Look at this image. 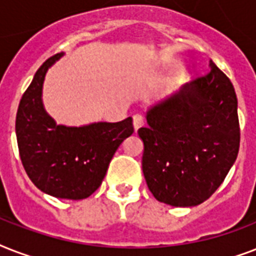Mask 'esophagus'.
<instances>
[{
  "mask_svg": "<svg viewBox=\"0 0 256 256\" xmlns=\"http://www.w3.org/2000/svg\"><path fill=\"white\" fill-rule=\"evenodd\" d=\"M132 124H134V128L138 130L140 128H142L144 124V116H140V114H136V116H132Z\"/></svg>",
  "mask_w": 256,
  "mask_h": 256,
  "instance_id": "esophagus-1",
  "label": "esophagus"
}]
</instances>
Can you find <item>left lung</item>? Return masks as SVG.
I'll return each mask as SVG.
<instances>
[{"label":"left lung","instance_id":"8db88e82","mask_svg":"<svg viewBox=\"0 0 256 256\" xmlns=\"http://www.w3.org/2000/svg\"><path fill=\"white\" fill-rule=\"evenodd\" d=\"M208 73L146 112L142 170L160 202L198 206L214 194L239 152L238 100L227 76L208 61Z\"/></svg>","mask_w":256,"mask_h":256}]
</instances>
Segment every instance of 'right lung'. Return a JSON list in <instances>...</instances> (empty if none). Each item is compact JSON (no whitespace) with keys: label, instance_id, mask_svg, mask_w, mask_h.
<instances>
[{"label":"right lung","instance_id":"right-lung-1","mask_svg":"<svg viewBox=\"0 0 256 256\" xmlns=\"http://www.w3.org/2000/svg\"><path fill=\"white\" fill-rule=\"evenodd\" d=\"M64 57L46 60L21 98L16 116L18 150L26 174L45 194L85 199L100 186L120 144L134 132L132 116L120 122L58 124L42 102L46 73Z\"/></svg>","mask_w":256,"mask_h":256}]
</instances>
